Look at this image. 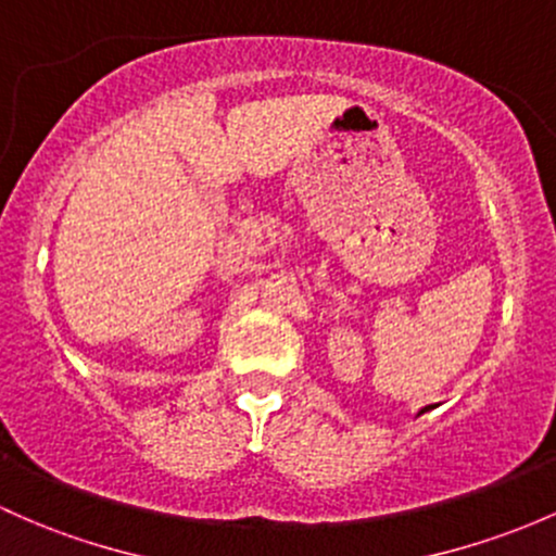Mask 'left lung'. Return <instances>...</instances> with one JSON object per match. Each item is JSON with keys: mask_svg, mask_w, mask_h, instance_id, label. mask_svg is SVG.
<instances>
[{"mask_svg": "<svg viewBox=\"0 0 556 556\" xmlns=\"http://www.w3.org/2000/svg\"><path fill=\"white\" fill-rule=\"evenodd\" d=\"M426 410H431V405H429V407H424V410H418V416H424V413H426Z\"/></svg>", "mask_w": 556, "mask_h": 556, "instance_id": "obj_1", "label": "left lung"}]
</instances>
